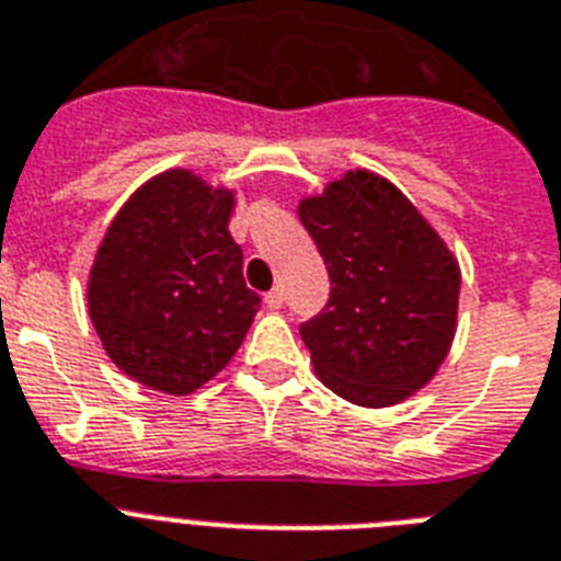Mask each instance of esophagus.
<instances>
[{
	"label": "esophagus",
	"mask_w": 561,
	"mask_h": 561,
	"mask_svg": "<svg viewBox=\"0 0 561 561\" xmlns=\"http://www.w3.org/2000/svg\"><path fill=\"white\" fill-rule=\"evenodd\" d=\"M282 302H285V290H282V288L267 290V294H265V305H267V308H271V310H279Z\"/></svg>",
	"instance_id": "obj_1"
}]
</instances>
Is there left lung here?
<instances>
[{
    "label": "left lung",
    "instance_id": "left-lung-1",
    "mask_svg": "<svg viewBox=\"0 0 561 561\" xmlns=\"http://www.w3.org/2000/svg\"><path fill=\"white\" fill-rule=\"evenodd\" d=\"M331 276L328 308L302 324L324 388L359 408L411 399L448 359L459 262L390 179L353 168L296 208Z\"/></svg>",
    "mask_w": 561,
    "mask_h": 561
}]
</instances>
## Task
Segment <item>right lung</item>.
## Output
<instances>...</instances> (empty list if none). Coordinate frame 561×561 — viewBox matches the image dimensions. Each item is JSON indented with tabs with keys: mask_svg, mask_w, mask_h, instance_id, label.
I'll list each match as a JSON object with an SVG mask.
<instances>
[{
	"mask_svg": "<svg viewBox=\"0 0 561 561\" xmlns=\"http://www.w3.org/2000/svg\"><path fill=\"white\" fill-rule=\"evenodd\" d=\"M237 191L171 168L136 187L88 273V313L122 374L191 397L233 359L259 310L228 222Z\"/></svg>",
	"mask_w": 561,
	"mask_h": 561,
	"instance_id": "1",
	"label": "right lung"
}]
</instances>
